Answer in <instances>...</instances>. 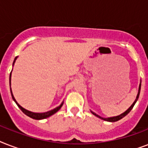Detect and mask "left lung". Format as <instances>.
I'll list each match as a JSON object with an SVG mask.
<instances>
[{"mask_svg":"<svg viewBox=\"0 0 148 148\" xmlns=\"http://www.w3.org/2000/svg\"><path fill=\"white\" fill-rule=\"evenodd\" d=\"M140 86H141V81H140V85H139V90H138V95H137V97H136V100L134 101V102L133 103V104L130 107V108L127 109V110L125 111L124 113H123V114H121V115H118V116H116V117H108V118H103V117H100L99 115L96 114L95 113L92 112L91 111V113H92L93 114H95L96 117H99V118H101V119L103 120V121H110V122H114V121H119V120H121V118H123L124 117H125L127 114H128L130 111H131V110H132V108H134V104H135V103L137 102V101H138V97H139V95H140Z\"/></svg>","mask_w":148,"mask_h":148,"instance_id":"left-lung-1","label":"left lung"}]
</instances>
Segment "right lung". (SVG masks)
Here are the masks:
<instances>
[{"instance_id":"add662e5","label":"right lung","mask_w":148,"mask_h":148,"mask_svg":"<svg viewBox=\"0 0 148 148\" xmlns=\"http://www.w3.org/2000/svg\"><path fill=\"white\" fill-rule=\"evenodd\" d=\"M16 59H17V58H15V60H16ZM15 60H14V61H15ZM10 75H11V73L10 74V79H9V81H10ZM10 93H11V96H12L13 100L15 101V103H17V105L18 106V108H19L20 109L22 110V112L24 113V114H25L27 116H28V117H31V118H33V119H35V120L45 119V118H47V117H50V116L53 115V114H55L57 111H58V110H60V108H61V107H62V105H63V103H62L60 106H59V107H58V108H54L53 110H50V111H47V112H45V113L31 112V111H29V110H26V109L23 108L21 106H20L19 104L17 103V102L16 101V100L14 99V95H13L12 91H11V88H10Z\"/></svg>"}]
</instances>
